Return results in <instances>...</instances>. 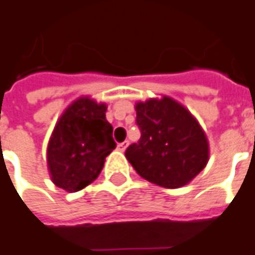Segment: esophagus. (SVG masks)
Here are the masks:
<instances>
[{
	"label": "esophagus",
	"instance_id": "esophagus-1",
	"mask_svg": "<svg viewBox=\"0 0 255 255\" xmlns=\"http://www.w3.org/2000/svg\"><path fill=\"white\" fill-rule=\"evenodd\" d=\"M128 147V141H124V143H119L118 144V150L119 151H125V148Z\"/></svg>",
	"mask_w": 255,
	"mask_h": 255
}]
</instances>
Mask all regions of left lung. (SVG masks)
<instances>
[{"label": "left lung", "instance_id": "8db88e82", "mask_svg": "<svg viewBox=\"0 0 255 255\" xmlns=\"http://www.w3.org/2000/svg\"><path fill=\"white\" fill-rule=\"evenodd\" d=\"M140 140L125 155L138 175L166 189L184 186L204 169L208 141L183 105L169 97L136 105Z\"/></svg>", "mask_w": 255, "mask_h": 255}]
</instances>
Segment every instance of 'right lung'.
Here are the masks:
<instances>
[{
	"label": "right lung",
	"mask_w": 255,
	"mask_h": 255,
	"mask_svg": "<svg viewBox=\"0 0 255 255\" xmlns=\"http://www.w3.org/2000/svg\"><path fill=\"white\" fill-rule=\"evenodd\" d=\"M107 105L80 98L65 111L48 143L52 182L66 191L82 190L96 180L117 143L105 119Z\"/></svg>",
	"instance_id": "1"
}]
</instances>
